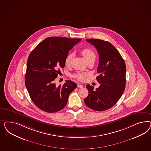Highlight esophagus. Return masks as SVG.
<instances>
[{"label":"esophagus","mask_w":151,"mask_h":151,"mask_svg":"<svg viewBox=\"0 0 151 151\" xmlns=\"http://www.w3.org/2000/svg\"><path fill=\"white\" fill-rule=\"evenodd\" d=\"M78 88H82V87H83V85H81V84H78Z\"/></svg>","instance_id":"obj_1"}]
</instances>
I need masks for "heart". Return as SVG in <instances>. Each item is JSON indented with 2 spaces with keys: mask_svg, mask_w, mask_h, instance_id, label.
Instances as JSON below:
<instances>
[{
  "mask_svg": "<svg viewBox=\"0 0 151 151\" xmlns=\"http://www.w3.org/2000/svg\"><path fill=\"white\" fill-rule=\"evenodd\" d=\"M80 52L82 54L83 58L87 61L90 60H95L96 54L94 51L90 47H84L80 50ZM73 58V55L72 54H69L66 56L65 59V64L66 66L69 67L72 63V60ZM88 75V73H78L74 74L73 77L77 78L80 81H83L85 79V77Z\"/></svg>",
  "mask_w": 151,
  "mask_h": 151,
  "instance_id": "1",
  "label": "heart"
}]
</instances>
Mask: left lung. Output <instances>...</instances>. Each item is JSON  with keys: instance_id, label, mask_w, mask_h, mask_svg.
Masks as SVG:
<instances>
[{"instance_id": "1", "label": "left lung", "mask_w": 151, "mask_h": 151, "mask_svg": "<svg viewBox=\"0 0 151 151\" xmlns=\"http://www.w3.org/2000/svg\"><path fill=\"white\" fill-rule=\"evenodd\" d=\"M86 41L94 46L99 55V63L96 77L100 84L99 88L87 85L88 96L84 102L92 110L102 111L108 110L117 103L126 87V68L124 59L114 46L109 41L97 39Z\"/></svg>"}]
</instances>
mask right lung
Instances as JSON below:
<instances>
[{
    "mask_svg": "<svg viewBox=\"0 0 151 151\" xmlns=\"http://www.w3.org/2000/svg\"><path fill=\"white\" fill-rule=\"evenodd\" d=\"M81 39L63 37L46 38L29 54L25 83L33 103L45 112L54 113L66 105L70 94L77 87L71 80L56 86L54 81L64 68L69 51Z\"/></svg>",
    "mask_w": 151,
    "mask_h": 151,
    "instance_id": "1",
    "label": "right lung"
}]
</instances>
